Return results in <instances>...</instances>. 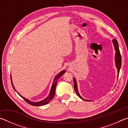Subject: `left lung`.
Returning <instances> with one entry per match:
<instances>
[{
    "instance_id": "1",
    "label": "left lung",
    "mask_w": 128,
    "mask_h": 128,
    "mask_svg": "<svg viewBox=\"0 0 128 128\" xmlns=\"http://www.w3.org/2000/svg\"><path fill=\"white\" fill-rule=\"evenodd\" d=\"M112 41H113V43H114V49H115V51H116L115 62H116V66L117 67V68H118V74L119 72H120V69L121 66V56L120 50H119V48H118V41H117L115 39H114V40H112ZM73 80H74V88L76 92V94H77L78 96L80 98L84 99L81 96H80L79 94V92H78L77 82H76V81L74 78H73ZM84 100H85V99H84ZM85 100L89 101L88 100Z\"/></svg>"
}]
</instances>
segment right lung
Returning <instances> with one entry per match:
<instances>
[{"instance_id":"1","label":"right lung","mask_w":128,"mask_h":128,"mask_svg":"<svg viewBox=\"0 0 128 128\" xmlns=\"http://www.w3.org/2000/svg\"><path fill=\"white\" fill-rule=\"evenodd\" d=\"M65 72H66V71L62 70V72H60L57 76H56L55 78H54V82H53V84H52V87H51V91H50V92L49 95L47 97L46 99H44V100H42V101L38 102H30V100H28V99H25V98H24L23 96H21V95L19 94L18 92H17L18 93V94L20 95V96L22 97V98L24 99L26 102H27L28 104H30V105L33 106H43V105L46 104L50 102V100H51V99L53 98V97L54 96V95H55V90H56V84H57L58 80L59 79V78H60V77H61L62 76L63 74ZM10 78H11V77H10ZM10 80H11V83H12V85L13 86V88H14V90H15V88H14V85H13V84H12V80L10 79Z\"/></svg>"}]
</instances>
